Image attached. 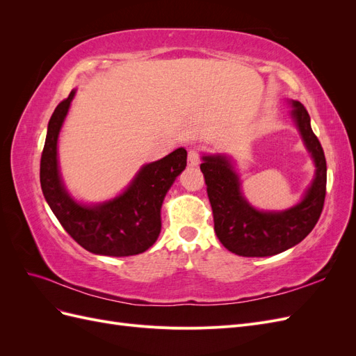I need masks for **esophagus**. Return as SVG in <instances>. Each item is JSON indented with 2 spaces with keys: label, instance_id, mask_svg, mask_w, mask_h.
<instances>
[{
  "label": "esophagus",
  "instance_id": "obj_1",
  "mask_svg": "<svg viewBox=\"0 0 356 356\" xmlns=\"http://www.w3.org/2000/svg\"><path fill=\"white\" fill-rule=\"evenodd\" d=\"M200 161V156H199V152L197 149H190L188 152V166H197Z\"/></svg>",
  "mask_w": 356,
  "mask_h": 356
}]
</instances>
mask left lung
<instances>
[{
  "instance_id": "8db88e82",
  "label": "left lung",
  "mask_w": 356,
  "mask_h": 356,
  "mask_svg": "<svg viewBox=\"0 0 356 356\" xmlns=\"http://www.w3.org/2000/svg\"><path fill=\"white\" fill-rule=\"evenodd\" d=\"M291 118L315 163V175L303 197L284 211H260L246 200L242 181L229 154H203L200 170L207 182L220 242L236 255L270 257L296 246L314 230L325 200L327 161L312 131L303 104L289 99Z\"/></svg>"
}]
</instances>
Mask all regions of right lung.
I'll return each mask as SVG.
<instances>
[{
  "mask_svg": "<svg viewBox=\"0 0 356 356\" xmlns=\"http://www.w3.org/2000/svg\"><path fill=\"white\" fill-rule=\"evenodd\" d=\"M74 96L75 89L50 117L40 163L42 195L62 227L86 251L108 257L141 254L159 238L161 204L187 166L186 148H177L166 157L144 165L118 196L99 203H81L63 184L58 161L59 134Z\"/></svg>",
  "mask_w": 356,
  "mask_h": 356,
  "instance_id": "1",
  "label": "right lung"
}]
</instances>
